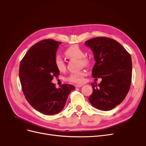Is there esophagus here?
I'll return each instance as SVG.
<instances>
[{"instance_id": "34e87169", "label": "esophagus", "mask_w": 146, "mask_h": 146, "mask_svg": "<svg viewBox=\"0 0 146 146\" xmlns=\"http://www.w3.org/2000/svg\"><path fill=\"white\" fill-rule=\"evenodd\" d=\"M82 86H83V85H75V87H76V88H80Z\"/></svg>"}]
</instances>
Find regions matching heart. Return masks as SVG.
<instances>
[{
  "label": "heart",
  "mask_w": 146,
  "mask_h": 146,
  "mask_svg": "<svg viewBox=\"0 0 146 146\" xmlns=\"http://www.w3.org/2000/svg\"><path fill=\"white\" fill-rule=\"evenodd\" d=\"M65 55L70 58L79 59L80 65L86 66L90 64V60L87 57H85V52L82 48L77 44H74L69 47L65 50ZM55 67L59 71H63L66 69V64L64 60L61 56L56 55L54 60ZM85 72L80 71L76 73L70 74L68 78V80L70 82L75 83H82L84 82V77L85 76Z\"/></svg>",
  "instance_id": "obj_1"
}]
</instances>
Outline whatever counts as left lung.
Here are the masks:
<instances>
[{
  "instance_id": "left-lung-1",
  "label": "left lung",
  "mask_w": 146,
  "mask_h": 146,
  "mask_svg": "<svg viewBox=\"0 0 146 146\" xmlns=\"http://www.w3.org/2000/svg\"><path fill=\"white\" fill-rule=\"evenodd\" d=\"M85 44L94 53L96 63L92 76L102 78L98 85L91 83L93 92L88 99L93 107L109 111L120 104L129 91L132 75L131 56L120 43L109 38H92Z\"/></svg>"
}]
</instances>
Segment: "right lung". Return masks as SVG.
Instances as JSON below:
<instances>
[{"mask_svg":"<svg viewBox=\"0 0 146 146\" xmlns=\"http://www.w3.org/2000/svg\"><path fill=\"white\" fill-rule=\"evenodd\" d=\"M61 43L52 39L39 41L29 48L20 63L19 76L25 98L33 108L46 115L60 113L75 90L72 85L56 88L52 83L60 74L54 60Z\"/></svg>","mask_w":146,"mask_h":146,"instance_id":"right-lung-1","label":"right lung"}]
</instances>
